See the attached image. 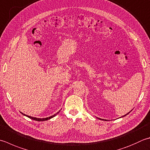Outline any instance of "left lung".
<instances>
[{
    "label": "left lung",
    "instance_id": "left-lung-1",
    "mask_svg": "<svg viewBox=\"0 0 150 150\" xmlns=\"http://www.w3.org/2000/svg\"><path fill=\"white\" fill-rule=\"evenodd\" d=\"M132 110H133V109H132ZM132 110H131L130 111V112H129V113H130V112H131V111H132ZM129 113H127V114H125V115H124V116H122V117H124V116H125L126 115H127V114H128ZM98 118V119H99V120H103V119H101V118Z\"/></svg>",
    "mask_w": 150,
    "mask_h": 150
}]
</instances>
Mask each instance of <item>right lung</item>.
<instances>
[{
    "instance_id": "obj_1",
    "label": "right lung",
    "mask_w": 150,
    "mask_h": 150,
    "mask_svg": "<svg viewBox=\"0 0 150 150\" xmlns=\"http://www.w3.org/2000/svg\"><path fill=\"white\" fill-rule=\"evenodd\" d=\"M60 111V110L58 111V112L57 113H56L55 114H54V115H52V116H49V117H48V118H35V117H32V116H30L26 115V114H23V113H22V112H21V113L22 114H23V115H24V116H26V117H28V118H30V119H32V120H36V121H38V122H43V121H45V120H50V119L52 118H53V117H54L56 115H57V114H58V113H59Z\"/></svg>"
}]
</instances>
